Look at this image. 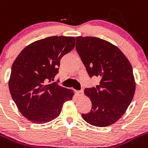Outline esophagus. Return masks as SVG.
<instances>
[{
  "instance_id": "34e87169",
  "label": "esophagus",
  "mask_w": 148,
  "mask_h": 148,
  "mask_svg": "<svg viewBox=\"0 0 148 148\" xmlns=\"http://www.w3.org/2000/svg\"><path fill=\"white\" fill-rule=\"evenodd\" d=\"M77 94L79 96H82V94H83V90H81L77 91Z\"/></svg>"
}]
</instances>
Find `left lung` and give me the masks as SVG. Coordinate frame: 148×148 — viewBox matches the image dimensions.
Returning a JSON list of instances; mask_svg holds the SVG:
<instances>
[{"label": "left lung", "mask_w": 148, "mask_h": 148, "mask_svg": "<svg viewBox=\"0 0 148 148\" xmlns=\"http://www.w3.org/2000/svg\"><path fill=\"white\" fill-rule=\"evenodd\" d=\"M76 41L90 77L101 79L96 88L85 89L92 108L82 117L90 125L108 126L122 117L133 99L136 84L132 66L119 48L105 40L78 36Z\"/></svg>", "instance_id": "obj_1"}]
</instances>
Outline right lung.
I'll return each instance as SVG.
<instances>
[{"mask_svg": "<svg viewBox=\"0 0 148 148\" xmlns=\"http://www.w3.org/2000/svg\"><path fill=\"white\" fill-rule=\"evenodd\" d=\"M74 46V37H47L24 48L12 64L10 93L21 114L32 123L55 119L63 103L72 99V90L51 82L58 73L60 59Z\"/></svg>", "mask_w": 148, "mask_h": 148, "instance_id": "obj_1", "label": "right lung"}]
</instances>
